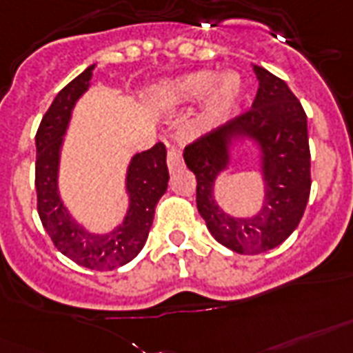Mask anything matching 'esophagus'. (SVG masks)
<instances>
[{"instance_id":"obj_1","label":"esophagus","mask_w":353,"mask_h":353,"mask_svg":"<svg viewBox=\"0 0 353 353\" xmlns=\"http://www.w3.org/2000/svg\"><path fill=\"white\" fill-rule=\"evenodd\" d=\"M184 165V158L179 149H169L168 151V168L169 171H176Z\"/></svg>"}]
</instances>
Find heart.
Masks as SVG:
<instances>
[{"instance_id": "heart-1", "label": "heart", "mask_w": 353, "mask_h": 353, "mask_svg": "<svg viewBox=\"0 0 353 353\" xmlns=\"http://www.w3.org/2000/svg\"><path fill=\"white\" fill-rule=\"evenodd\" d=\"M241 92L243 84L237 73H225L217 77L210 70H201L162 83L154 88V99L163 105H188L206 95L199 128L210 130L236 110Z\"/></svg>"}]
</instances>
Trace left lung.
I'll return each mask as SVG.
<instances>
[{
    "label": "left lung",
    "instance_id": "8db88e82",
    "mask_svg": "<svg viewBox=\"0 0 353 353\" xmlns=\"http://www.w3.org/2000/svg\"><path fill=\"white\" fill-rule=\"evenodd\" d=\"M259 81L252 108L204 134L184 149L196 179V208L210 234L237 254H259L285 241L304 215L311 191L307 117L281 79L254 65ZM247 135L262 149L264 206L252 218H232L213 199L216 174L230 161V143Z\"/></svg>",
    "mask_w": 353,
    "mask_h": 353
}]
</instances>
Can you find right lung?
Returning a JSON list of instances; mask_svg holds the SVG:
<instances>
[{"label":"right lung","mask_w":353,"mask_h":353,"mask_svg":"<svg viewBox=\"0 0 353 353\" xmlns=\"http://www.w3.org/2000/svg\"><path fill=\"white\" fill-rule=\"evenodd\" d=\"M94 65L65 84L43 114L37 130V185L38 215L54 247L81 267L114 270L132 261L143 248L154 219V208L168 190L169 171L165 145L157 143L138 152L127 171L128 210L125 219L108 234H92L72 219L59 195L60 147L77 99L88 90Z\"/></svg>","instance_id":"1"}]
</instances>
